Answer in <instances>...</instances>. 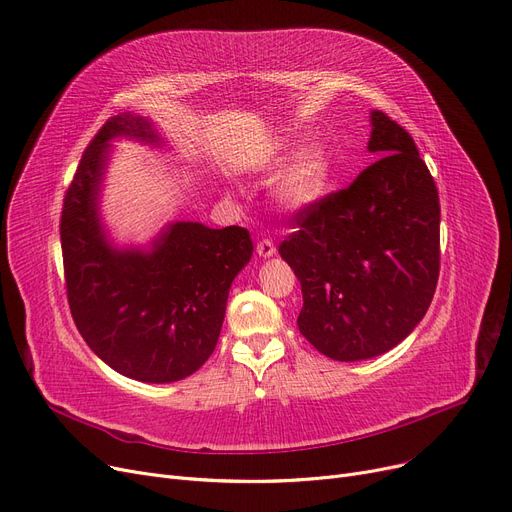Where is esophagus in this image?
Segmentation results:
<instances>
[{"mask_svg": "<svg viewBox=\"0 0 512 512\" xmlns=\"http://www.w3.org/2000/svg\"><path fill=\"white\" fill-rule=\"evenodd\" d=\"M257 255L259 257H263V259H270V257H274L276 255V244L272 242V240H259L257 242Z\"/></svg>", "mask_w": 512, "mask_h": 512, "instance_id": "obj_1", "label": "esophagus"}]
</instances>
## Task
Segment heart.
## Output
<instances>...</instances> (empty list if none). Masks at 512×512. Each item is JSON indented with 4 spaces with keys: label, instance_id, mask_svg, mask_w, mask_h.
<instances>
[{
    "label": "heart",
    "instance_id": "1",
    "mask_svg": "<svg viewBox=\"0 0 512 512\" xmlns=\"http://www.w3.org/2000/svg\"><path fill=\"white\" fill-rule=\"evenodd\" d=\"M291 152V144H280L263 159L261 167L265 173L284 167L274 184L272 203L284 213L301 215L318 207L330 192L332 180H335V161H332L330 148L320 140L305 144L293 157Z\"/></svg>",
    "mask_w": 512,
    "mask_h": 512
}]
</instances>
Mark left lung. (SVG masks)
Masks as SVG:
<instances>
[{"mask_svg":"<svg viewBox=\"0 0 512 512\" xmlns=\"http://www.w3.org/2000/svg\"><path fill=\"white\" fill-rule=\"evenodd\" d=\"M381 157L309 213L280 257L301 282V335L326 358L360 362L402 343L425 318L439 276V194L410 133L370 113Z\"/></svg>","mask_w":512,"mask_h":512,"instance_id":"1","label":"left lung"}]
</instances>
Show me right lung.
I'll use <instances>...</instances> for the list:
<instances>
[{
	"mask_svg": "<svg viewBox=\"0 0 512 512\" xmlns=\"http://www.w3.org/2000/svg\"><path fill=\"white\" fill-rule=\"evenodd\" d=\"M121 138L165 146L150 119L121 113L85 148L60 217L66 295L81 337L104 364L140 383L182 381L213 353L253 240L240 226L171 221L148 247L115 244L100 196L110 146Z\"/></svg>",
	"mask_w": 512,
	"mask_h": 512,
	"instance_id": "1",
	"label": "right lung"
}]
</instances>
